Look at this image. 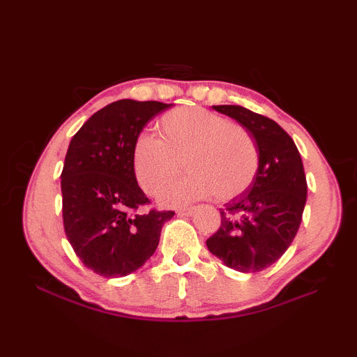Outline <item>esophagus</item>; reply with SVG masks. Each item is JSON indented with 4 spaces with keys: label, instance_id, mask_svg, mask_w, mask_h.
I'll list each match as a JSON object with an SVG mask.
<instances>
[{
    "label": "esophagus",
    "instance_id": "1",
    "mask_svg": "<svg viewBox=\"0 0 357 357\" xmlns=\"http://www.w3.org/2000/svg\"><path fill=\"white\" fill-rule=\"evenodd\" d=\"M193 211H195L193 207H183V208H178L176 213H178L179 216H192Z\"/></svg>",
    "mask_w": 357,
    "mask_h": 357
}]
</instances>
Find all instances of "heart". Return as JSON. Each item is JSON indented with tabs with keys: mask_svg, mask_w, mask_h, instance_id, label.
<instances>
[{
	"mask_svg": "<svg viewBox=\"0 0 357 357\" xmlns=\"http://www.w3.org/2000/svg\"><path fill=\"white\" fill-rule=\"evenodd\" d=\"M159 130L161 138L144 133L136 139L133 167L144 190L158 195L179 176L184 162L190 174L161 196L165 206L215 195L229 201L255 181L259 150L242 126L202 107H181L159 119Z\"/></svg>",
	"mask_w": 357,
	"mask_h": 357,
	"instance_id": "1",
	"label": "heart"
}]
</instances>
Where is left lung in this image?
<instances>
[{
	"instance_id": "1",
	"label": "left lung",
	"mask_w": 357,
	"mask_h": 357,
	"mask_svg": "<svg viewBox=\"0 0 357 357\" xmlns=\"http://www.w3.org/2000/svg\"><path fill=\"white\" fill-rule=\"evenodd\" d=\"M247 128L259 150V169L244 193L225 204L221 227L207 239L211 255L241 273L268 268L298 233L307 202L304 165L282 127L241 105H211Z\"/></svg>"
}]
</instances>
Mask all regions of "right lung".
Wrapping results in <instances>:
<instances>
[{
    "instance_id": "1",
    "label": "right lung",
    "mask_w": 357,
    "mask_h": 357,
    "mask_svg": "<svg viewBox=\"0 0 357 357\" xmlns=\"http://www.w3.org/2000/svg\"><path fill=\"white\" fill-rule=\"evenodd\" d=\"M172 107L119 100L75 133L61 173L64 230L87 268L104 278L136 271L155 253L174 211L141 213L149 204L135 176L133 149L151 118Z\"/></svg>"
}]
</instances>
